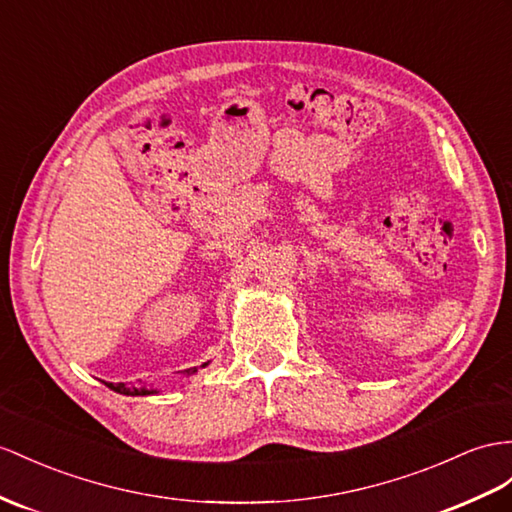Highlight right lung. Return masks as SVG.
Returning <instances> with one entry per match:
<instances>
[{
	"mask_svg": "<svg viewBox=\"0 0 512 512\" xmlns=\"http://www.w3.org/2000/svg\"><path fill=\"white\" fill-rule=\"evenodd\" d=\"M209 363V361H207ZM207 363H203L201 368H205ZM196 370L199 368H190V370H183V374H194ZM112 391H116V393H123V396H149V393H157L155 389H144V387H127L125 383H106Z\"/></svg>",
	"mask_w": 512,
	"mask_h": 512,
	"instance_id": "obj_1",
	"label": "right lung"
}]
</instances>
